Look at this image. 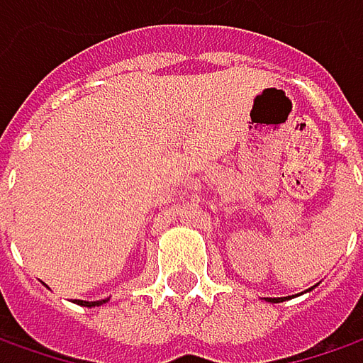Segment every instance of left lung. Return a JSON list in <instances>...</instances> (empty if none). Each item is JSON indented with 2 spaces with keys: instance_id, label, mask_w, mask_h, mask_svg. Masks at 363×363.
I'll list each match as a JSON object with an SVG mask.
<instances>
[{
  "instance_id": "obj_1",
  "label": "left lung",
  "mask_w": 363,
  "mask_h": 363,
  "mask_svg": "<svg viewBox=\"0 0 363 363\" xmlns=\"http://www.w3.org/2000/svg\"><path fill=\"white\" fill-rule=\"evenodd\" d=\"M269 299V301H272V303H279V301H283V298H264Z\"/></svg>"
}]
</instances>
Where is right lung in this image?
<instances>
[{
  "mask_svg": "<svg viewBox=\"0 0 363 363\" xmlns=\"http://www.w3.org/2000/svg\"><path fill=\"white\" fill-rule=\"evenodd\" d=\"M80 306H89V308H92V306H101V303H105L107 299H101V301H80V299H76Z\"/></svg>",
  "mask_w": 363,
  "mask_h": 363,
  "instance_id": "add662e5",
  "label": "right lung"
}]
</instances>
